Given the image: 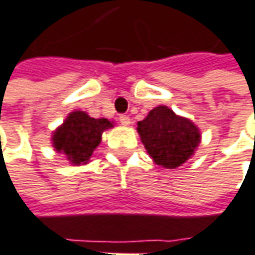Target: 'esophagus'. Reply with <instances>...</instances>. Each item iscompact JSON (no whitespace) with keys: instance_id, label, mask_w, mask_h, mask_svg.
<instances>
[{"instance_id":"1","label":"esophagus","mask_w":255,"mask_h":255,"mask_svg":"<svg viewBox=\"0 0 255 255\" xmlns=\"http://www.w3.org/2000/svg\"><path fill=\"white\" fill-rule=\"evenodd\" d=\"M119 120H120V123H122L123 126H129V125H130V118L126 116V115H122V116L119 118Z\"/></svg>"}]
</instances>
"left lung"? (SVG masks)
I'll use <instances>...</instances> for the list:
<instances>
[{
  "label": "left lung",
  "instance_id": "8db88e82",
  "mask_svg": "<svg viewBox=\"0 0 255 255\" xmlns=\"http://www.w3.org/2000/svg\"><path fill=\"white\" fill-rule=\"evenodd\" d=\"M140 140L156 165L174 170L194 155L200 140V129L190 119L175 115L167 106L152 109L137 122Z\"/></svg>",
  "mask_w": 255,
  "mask_h": 255
}]
</instances>
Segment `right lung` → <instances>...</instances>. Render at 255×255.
I'll return each mask as SVG.
<instances>
[{"mask_svg":"<svg viewBox=\"0 0 255 255\" xmlns=\"http://www.w3.org/2000/svg\"><path fill=\"white\" fill-rule=\"evenodd\" d=\"M113 126V120L94 119L82 110H74L53 130L52 146L72 165H84L90 162L94 149L100 145L103 133Z\"/></svg>","mask_w":255,"mask_h":255,"instance_id":"right-lung-1","label":"right lung"}]
</instances>
